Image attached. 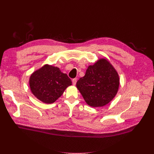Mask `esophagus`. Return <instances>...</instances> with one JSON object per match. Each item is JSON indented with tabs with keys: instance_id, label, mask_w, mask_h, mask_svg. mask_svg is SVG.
I'll list each match as a JSON object with an SVG mask.
<instances>
[{
	"instance_id": "esophagus-1",
	"label": "esophagus",
	"mask_w": 154,
	"mask_h": 154,
	"mask_svg": "<svg viewBox=\"0 0 154 154\" xmlns=\"http://www.w3.org/2000/svg\"><path fill=\"white\" fill-rule=\"evenodd\" d=\"M72 84H73L74 85H75L76 84V82H77V79H76V78L73 79L72 80Z\"/></svg>"
}]
</instances>
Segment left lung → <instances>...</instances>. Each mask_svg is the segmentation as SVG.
<instances>
[{
  "label": "left lung",
  "mask_w": 154,
  "mask_h": 154,
  "mask_svg": "<svg viewBox=\"0 0 154 154\" xmlns=\"http://www.w3.org/2000/svg\"><path fill=\"white\" fill-rule=\"evenodd\" d=\"M119 85V75L108 60L100 59L86 69L77 82V89L88 105L103 106L116 96Z\"/></svg>",
  "instance_id": "obj_1"
}]
</instances>
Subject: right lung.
Here are the masks:
<instances>
[{"instance_id":"add662e5","label":"right lung","mask_w":154,"mask_h":154,"mask_svg":"<svg viewBox=\"0 0 154 154\" xmlns=\"http://www.w3.org/2000/svg\"><path fill=\"white\" fill-rule=\"evenodd\" d=\"M30 90L33 95L46 103H54L72 85L70 78L57 67L46 64L30 76Z\"/></svg>"}]
</instances>
